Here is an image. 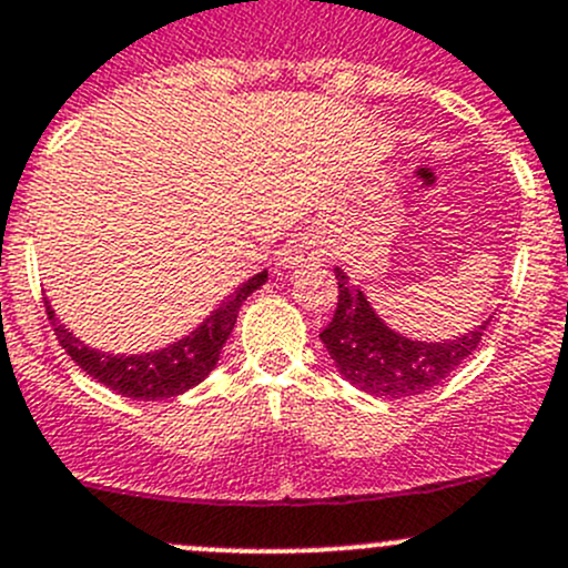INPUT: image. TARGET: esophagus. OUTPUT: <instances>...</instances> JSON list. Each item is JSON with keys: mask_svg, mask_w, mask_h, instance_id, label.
<instances>
[{"mask_svg": "<svg viewBox=\"0 0 568 568\" xmlns=\"http://www.w3.org/2000/svg\"><path fill=\"white\" fill-rule=\"evenodd\" d=\"M321 264V250L313 239H291L285 244L283 255H280V266L285 268H302V266H318Z\"/></svg>", "mask_w": 568, "mask_h": 568, "instance_id": "34e87169", "label": "esophagus"}]
</instances>
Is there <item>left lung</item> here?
<instances>
[{
	"label": "left lung",
	"mask_w": 568,
	"mask_h": 568,
	"mask_svg": "<svg viewBox=\"0 0 568 568\" xmlns=\"http://www.w3.org/2000/svg\"><path fill=\"white\" fill-rule=\"evenodd\" d=\"M334 277L339 288L337 310L321 339L339 375L375 397H414L438 386L479 348L493 321L487 318L449 343H419L392 332L343 268H334Z\"/></svg>",
	"instance_id": "obj_1"
}]
</instances>
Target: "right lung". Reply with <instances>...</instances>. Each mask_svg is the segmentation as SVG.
Masks as SVG:
<instances>
[{"instance_id": "add662e5", "label": "right lung", "mask_w": 568, "mask_h": 568, "mask_svg": "<svg viewBox=\"0 0 568 568\" xmlns=\"http://www.w3.org/2000/svg\"><path fill=\"white\" fill-rule=\"evenodd\" d=\"M266 272H258L255 277H250L247 283L239 285L234 294L220 304L204 324L195 332H190L184 339H179V343L169 345V348L163 351L141 356H113L103 354V351L89 348V345H83L81 339L73 337V332H68L57 318H53V310L48 302L45 313L59 345H62V348L68 351L70 359L79 364L83 373L92 375L98 384L109 386L111 392L124 394V397L133 399H169L193 389L195 384H201V381L212 373V367L220 359V351H223L225 339L234 332L239 307H242V302L247 300L255 288H261V285L266 283Z\"/></svg>"}]
</instances>
